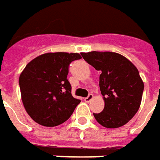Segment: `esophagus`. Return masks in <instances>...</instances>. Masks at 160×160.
<instances>
[{"label":"esophagus","mask_w":160,"mask_h":160,"mask_svg":"<svg viewBox=\"0 0 160 160\" xmlns=\"http://www.w3.org/2000/svg\"><path fill=\"white\" fill-rule=\"evenodd\" d=\"M93 99V95L92 94V93H90L89 95L87 96L86 98H84V102H90Z\"/></svg>","instance_id":"1"}]
</instances>
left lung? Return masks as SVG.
<instances>
[{"mask_svg":"<svg viewBox=\"0 0 160 160\" xmlns=\"http://www.w3.org/2000/svg\"><path fill=\"white\" fill-rule=\"evenodd\" d=\"M83 59L101 70L100 89L105 106L101 113H93L97 122L107 128L126 125L138 111L144 84L138 69L121 54L111 52L82 53Z\"/></svg>","mask_w":160,"mask_h":160,"instance_id":"8db88e82","label":"left lung"}]
</instances>
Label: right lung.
Here are the masks:
<instances>
[{
    "instance_id": "add662e5",
    "label": "right lung",
    "mask_w": 160,
    "mask_h": 160,
    "mask_svg": "<svg viewBox=\"0 0 160 160\" xmlns=\"http://www.w3.org/2000/svg\"><path fill=\"white\" fill-rule=\"evenodd\" d=\"M79 53L49 52L28 63L18 79L26 111L37 124L56 126L64 123L81 102L71 93L67 79L72 61Z\"/></svg>"
}]
</instances>
